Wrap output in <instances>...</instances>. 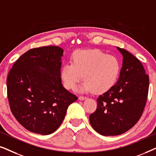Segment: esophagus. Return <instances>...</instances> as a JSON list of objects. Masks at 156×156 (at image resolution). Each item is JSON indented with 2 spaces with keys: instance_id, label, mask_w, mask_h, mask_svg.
<instances>
[{
  "instance_id": "1",
  "label": "esophagus",
  "mask_w": 156,
  "mask_h": 156,
  "mask_svg": "<svg viewBox=\"0 0 156 156\" xmlns=\"http://www.w3.org/2000/svg\"><path fill=\"white\" fill-rule=\"evenodd\" d=\"M86 99H87V97H83V96H80V97H79V99H80V100H84Z\"/></svg>"
}]
</instances>
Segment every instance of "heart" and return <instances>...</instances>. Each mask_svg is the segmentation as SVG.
Instances as JSON below:
<instances>
[{"label":"heart","mask_w":156,"mask_h":156,"mask_svg":"<svg viewBox=\"0 0 156 156\" xmlns=\"http://www.w3.org/2000/svg\"><path fill=\"white\" fill-rule=\"evenodd\" d=\"M120 70V62L113 55L99 50H79L72 56V62L63 65L61 78L66 89H74L83 76L81 91L101 94L114 86Z\"/></svg>","instance_id":"heart-1"}]
</instances>
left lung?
<instances>
[{"instance_id": "left-lung-1", "label": "left lung", "mask_w": 156, "mask_h": 156, "mask_svg": "<svg viewBox=\"0 0 156 156\" xmlns=\"http://www.w3.org/2000/svg\"><path fill=\"white\" fill-rule=\"evenodd\" d=\"M118 82L97 98V108L89 116L91 126L103 136H117L131 129L146 106L149 77L139 59L124 49Z\"/></svg>"}]
</instances>
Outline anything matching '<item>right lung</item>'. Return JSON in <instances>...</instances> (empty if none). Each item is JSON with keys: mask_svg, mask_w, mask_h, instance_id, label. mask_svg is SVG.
<instances>
[{"mask_svg": "<svg viewBox=\"0 0 156 156\" xmlns=\"http://www.w3.org/2000/svg\"><path fill=\"white\" fill-rule=\"evenodd\" d=\"M62 49L57 46L33 48L17 59L8 73L10 110L18 122L33 133L55 132L68 106L77 99L62 84Z\"/></svg>", "mask_w": 156, "mask_h": 156, "instance_id": "add662e5", "label": "right lung"}]
</instances>
